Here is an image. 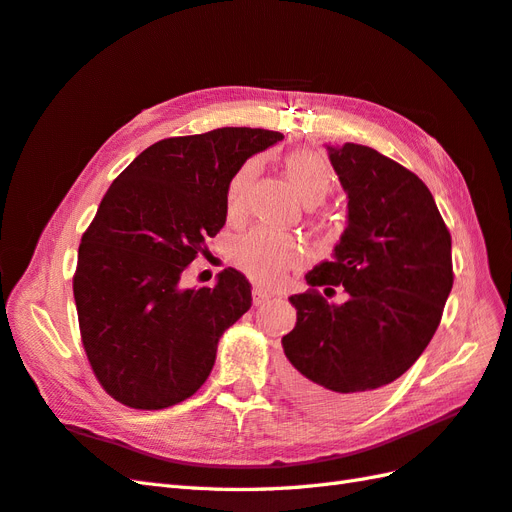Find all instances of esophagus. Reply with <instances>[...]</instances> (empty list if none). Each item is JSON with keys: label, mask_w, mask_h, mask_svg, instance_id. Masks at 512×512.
<instances>
[{"label": "esophagus", "mask_w": 512, "mask_h": 512, "mask_svg": "<svg viewBox=\"0 0 512 512\" xmlns=\"http://www.w3.org/2000/svg\"><path fill=\"white\" fill-rule=\"evenodd\" d=\"M252 295H254V303H256V306H260V303H265V301H269L271 297H275L273 290L262 288V286H256V288L252 290Z\"/></svg>", "instance_id": "esophagus-1"}]
</instances>
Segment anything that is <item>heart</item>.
Returning <instances> with one entry per match:
<instances>
[{"label":"heart","instance_id":"b5f03b06","mask_svg":"<svg viewBox=\"0 0 512 512\" xmlns=\"http://www.w3.org/2000/svg\"><path fill=\"white\" fill-rule=\"evenodd\" d=\"M286 176L297 196L306 204H319L334 187V172L323 155L314 150H295L284 161ZM258 172V159H247L226 191V209L230 215H239L245 206V193ZM301 243L288 234L271 230H250L232 243L230 258L234 265L250 278L262 284H275L284 273L301 260Z\"/></svg>","mask_w":512,"mask_h":512}]
</instances>
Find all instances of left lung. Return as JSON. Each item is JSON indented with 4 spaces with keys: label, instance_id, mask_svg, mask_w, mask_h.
<instances>
[{
    "label": "left lung",
    "instance_id": "8db88e82",
    "mask_svg": "<svg viewBox=\"0 0 512 512\" xmlns=\"http://www.w3.org/2000/svg\"><path fill=\"white\" fill-rule=\"evenodd\" d=\"M347 191V228L331 260L290 297L297 323L282 338L288 385L331 413L370 407L431 342L452 290V239L433 193L403 165L362 144L327 146ZM342 283L336 307L316 285ZM331 290V288H325Z\"/></svg>",
    "mask_w": 512,
    "mask_h": 512
}]
</instances>
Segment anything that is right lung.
<instances>
[{
    "instance_id": "add662e5",
    "label": "right lung",
    "mask_w": 512,
    "mask_h": 512,
    "mask_svg": "<svg viewBox=\"0 0 512 512\" xmlns=\"http://www.w3.org/2000/svg\"><path fill=\"white\" fill-rule=\"evenodd\" d=\"M280 140L250 127L168 137L107 189L81 237L73 293L88 362L118 403L165 409L209 379L252 284L232 267L213 288H183L181 275L224 228L232 176Z\"/></svg>"
}]
</instances>
